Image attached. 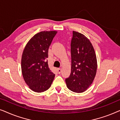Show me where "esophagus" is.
<instances>
[{"label":"esophagus","mask_w":120,"mask_h":120,"mask_svg":"<svg viewBox=\"0 0 120 120\" xmlns=\"http://www.w3.org/2000/svg\"><path fill=\"white\" fill-rule=\"evenodd\" d=\"M57 71H58V74H60V73H61V71H62L61 69H60V68H58V69H57Z\"/></svg>","instance_id":"34e87169"}]
</instances>
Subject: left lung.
<instances>
[{
  "label": "left lung",
  "instance_id": "left-lung-1",
  "mask_svg": "<svg viewBox=\"0 0 120 120\" xmlns=\"http://www.w3.org/2000/svg\"><path fill=\"white\" fill-rule=\"evenodd\" d=\"M71 67L65 79L67 87L76 93L87 90L96 76L97 62L91 42L84 35L73 31L71 41Z\"/></svg>",
  "mask_w": 120,
  "mask_h": 120
}]
</instances>
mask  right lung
<instances>
[{"mask_svg":"<svg viewBox=\"0 0 120 120\" xmlns=\"http://www.w3.org/2000/svg\"><path fill=\"white\" fill-rule=\"evenodd\" d=\"M57 32L44 31L34 35L24 47L21 69L26 83L32 91L42 92L50 87L55 74L50 70L47 58L49 48Z\"/></svg>","mask_w":120,"mask_h":120,"instance_id":"right-lung-1","label":"right lung"}]
</instances>
